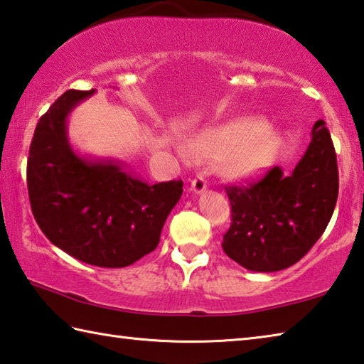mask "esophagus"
Returning <instances> with one entry per match:
<instances>
[{"label": "esophagus", "mask_w": 364, "mask_h": 364, "mask_svg": "<svg viewBox=\"0 0 364 364\" xmlns=\"http://www.w3.org/2000/svg\"><path fill=\"white\" fill-rule=\"evenodd\" d=\"M205 189H207V181H205L202 176H197L196 180L191 183V191H193L194 194H202Z\"/></svg>", "instance_id": "34e87169"}]
</instances>
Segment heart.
Here are the masks:
<instances>
[{
	"instance_id": "1",
	"label": "heart",
	"mask_w": 364,
	"mask_h": 364,
	"mask_svg": "<svg viewBox=\"0 0 364 364\" xmlns=\"http://www.w3.org/2000/svg\"><path fill=\"white\" fill-rule=\"evenodd\" d=\"M282 138L272 125L256 119H240L207 127L191 136L180 149L184 161L220 159L223 173L232 180H255L274 164Z\"/></svg>"
}]
</instances>
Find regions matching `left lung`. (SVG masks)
<instances>
[{
  "label": "left lung",
  "mask_w": 364,
  "mask_h": 364,
  "mask_svg": "<svg viewBox=\"0 0 364 364\" xmlns=\"http://www.w3.org/2000/svg\"><path fill=\"white\" fill-rule=\"evenodd\" d=\"M232 223L223 239L230 259L253 272L293 266L325 232L339 193L338 159L325 122L316 121L291 173L274 167L248 186H228Z\"/></svg>",
  "instance_id": "left-lung-1"
}]
</instances>
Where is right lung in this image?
Segmentation results:
<instances>
[{
    "mask_svg": "<svg viewBox=\"0 0 364 364\" xmlns=\"http://www.w3.org/2000/svg\"><path fill=\"white\" fill-rule=\"evenodd\" d=\"M95 90H67L41 116L30 144L26 184L44 235L76 259L125 267L159 245L183 181L148 184L116 159H90L71 148L67 119Z\"/></svg>",
    "mask_w": 364,
    "mask_h": 364,
    "instance_id": "right-lung-1",
    "label": "right lung"
}]
</instances>
